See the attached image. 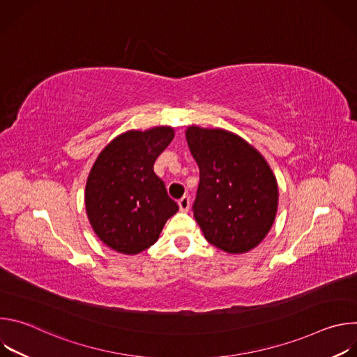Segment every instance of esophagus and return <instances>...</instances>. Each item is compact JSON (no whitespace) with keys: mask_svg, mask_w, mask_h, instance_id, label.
I'll return each instance as SVG.
<instances>
[{"mask_svg":"<svg viewBox=\"0 0 357 357\" xmlns=\"http://www.w3.org/2000/svg\"><path fill=\"white\" fill-rule=\"evenodd\" d=\"M178 205H179V209L182 212H188L189 208H190V197L189 196H183L178 200Z\"/></svg>","mask_w":357,"mask_h":357,"instance_id":"34e87169","label":"esophagus"}]
</instances>
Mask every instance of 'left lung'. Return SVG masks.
Masks as SVG:
<instances>
[{
    "label": "left lung",
    "instance_id": "left-lung-1",
    "mask_svg": "<svg viewBox=\"0 0 357 357\" xmlns=\"http://www.w3.org/2000/svg\"><path fill=\"white\" fill-rule=\"evenodd\" d=\"M186 139L197 167L193 216L206 240L231 254L260 244L278 206L275 176L248 142L225 130L189 127Z\"/></svg>",
    "mask_w": 357,
    "mask_h": 357
}]
</instances>
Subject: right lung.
Returning <instances> with one entry per match:
<instances>
[{
	"mask_svg": "<svg viewBox=\"0 0 357 357\" xmlns=\"http://www.w3.org/2000/svg\"><path fill=\"white\" fill-rule=\"evenodd\" d=\"M174 139L171 127L128 131L114 138L96 160L86 183V211L97 237L123 254L154 244L178 212L154 162Z\"/></svg>",
	"mask_w": 357,
	"mask_h": 357,
	"instance_id": "1",
	"label": "right lung"
}]
</instances>
